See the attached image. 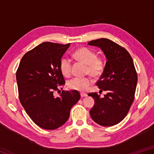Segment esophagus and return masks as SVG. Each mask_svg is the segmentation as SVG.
Masks as SVG:
<instances>
[{"label":"esophagus","mask_w":154,"mask_h":154,"mask_svg":"<svg viewBox=\"0 0 154 154\" xmlns=\"http://www.w3.org/2000/svg\"><path fill=\"white\" fill-rule=\"evenodd\" d=\"M80 94H81V96H82V98H83V97H86V96H88V95H87V94H85V93H82V92Z\"/></svg>","instance_id":"1"}]
</instances>
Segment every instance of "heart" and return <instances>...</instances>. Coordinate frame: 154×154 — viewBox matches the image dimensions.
Segmentation results:
<instances>
[{
  "label": "heart",
  "mask_w": 154,
  "mask_h": 154,
  "mask_svg": "<svg viewBox=\"0 0 154 154\" xmlns=\"http://www.w3.org/2000/svg\"><path fill=\"white\" fill-rule=\"evenodd\" d=\"M72 57L77 61L86 64L85 73L94 77H100L105 70V63L103 58L98 57L95 51L86 47H82L76 49L72 54ZM60 70L65 77H69L71 73V62L66 57H62L59 63ZM90 77H73L67 82L69 89L85 92L92 85Z\"/></svg>",
  "instance_id": "1"
}]
</instances>
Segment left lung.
<instances>
[{
	"instance_id": "8db88e82",
	"label": "left lung",
	"mask_w": 154,
	"mask_h": 154,
	"mask_svg": "<svg viewBox=\"0 0 154 154\" xmlns=\"http://www.w3.org/2000/svg\"><path fill=\"white\" fill-rule=\"evenodd\" d=\"M102 49L106 58L105 70L96 85L107 94L100 98L97 92L90 93L95 104L90 111L96 123L103 126L116 125L124 119L134 99L137 73L133 60L126 49L108 38L88 42Z\"/></svg>"
}]
</instances>
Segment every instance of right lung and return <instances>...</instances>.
<instances>
[{
	"label": "right lung",
	"mask_w": 154,
	"mask_h": 154,
	"mask_svg": "<svg viewBox=\"0 0 154 154\" xmlns=\"http://www.w3.org/2000/svg\"><path fill=\"white\" fill-rule=\"evenodd\" d=\"M71 44L44 42L26 53L16 71L20 101L31 119L41 128L55 130L68 120L80 99L77 90L55 91L65 83L59 63Z\"/></svg>",
	"instance_id": "1"
}]
</instances>
